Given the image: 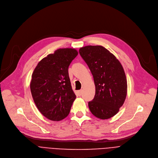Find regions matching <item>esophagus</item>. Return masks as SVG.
I'll return each instance as SVG.
<instances>
[{
  "label": "esophagus",
  "instance_id": "obj_1",
  "mask_svg": "<svg viewBox=\"0 0 158 158\" xmlns=\"http://www.w3.org/2000/svg\"><path fill=\"white\" fill-rule=\"evenodd\" d=\"M77 94L79 95V96H81V94H82V90H79V91H77Z\"/></svg>",
  "mask_w": 158,
  "mask_h": 158
}]
</instances>
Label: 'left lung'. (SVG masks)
<instances>
[{
    "label": "left lung",
    "instance_id": "1",
    "mask_svg": "<svg viewBox=\"0 0 158 158\" xmlns=\"http://www.w3.org/2000/svg\"><path fill=\"white\" fill-rule=\"evenodd\" d=\"M79 53L89 67L95 84V95L88 103L96 117L105 120L116 114L127 96V83L120 62L102 46H85Z\"/></svg>",
    "mask_w": 158,
    "mask_h": 158
}]
</instances>
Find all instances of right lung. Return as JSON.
<instances>
[{
    "label": "right lung",
    "instance_id": "add662e5",
    "mask_svg": "<svg viewBox=\"0 0 158 158\" xmlns=\"http://www.w3.org/2000/svg\"><path fill=\"white\" fill-rule=\"evenodd\" d=\"M74 48H60L43 59L35 69L30 83L34 102L46 118H65L76 96L73 91L68 69L77 55Z\"/></svg>",
    "mask_w": 158,
    "mask_h": 158
}]
</instances>
